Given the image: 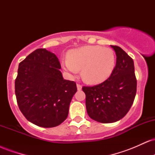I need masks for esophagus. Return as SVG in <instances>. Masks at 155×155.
Here are the masks:
<instances>
[{
	"instance_id": "obj_1",
	"label": "esophagus",
	"mask_w": 155,
	"mask_h": 155,
	"mask_svg": "<svg viewBox=\"0 0 155 155\" xmlns=\"http://www.w3.org/2000/svg\"><path fill=\"white\" fill-rule=\"evenodd\" d=\"M76 87H77L78 90H81V88H82V86H81V84H76Z\"/></svg>"
}]
</instances>
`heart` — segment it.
I'll list each match as a JSON object with an SVG mask.
<instances>
[{"label":"heart","instance_id":"b5f03b06","mask_svg":"<svg viewBox=\"0 0 155 155\" xmlns=\"http://www.w3.org/2000/svg\"><path fill=\"white\" fill-rule=\"evenodd\" d=\"M68 60L62 65L65 71L75 76L81 69V77L87 83L97 84L111 76L116 67V55L111 48L84 46L68 51Z\"/></svg>","mask_w":155,"mask_h":155}]
</instances>
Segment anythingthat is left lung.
Returning a JSON list of instances; mask_svg holds the SVG:
<instances>
[{"label":"left lung","mask_w":155,"mask_h":155,"mask_svg":"<svg viewBox=\"0 0 155 155\" xmlns=\"http://www.w3.org/2000/svg\"><path fill=\"white\" fill-rule=\"evenodd\" d=\"M116 67L107 80L93 87H83L89 117L101 123H112L127 114L136 94L133 60L122 48L112 46Z\"/></svg>","instance_id":"obj_1"}]
</instances>
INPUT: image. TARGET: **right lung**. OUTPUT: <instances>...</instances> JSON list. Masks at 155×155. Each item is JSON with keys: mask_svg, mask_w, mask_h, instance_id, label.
Listing matches in <instances>:
<instances>
[{"mask_svg": "<svg viewBox=\"0 0 155 155\" xmlns=\"http://www.w3.org/2000/svg\"><path fill=\"white\" fill-rule=\"evenodd\" d=\"M57 56L38 49L19 64L15 95L19 109L31 123L53 127L66 120L73 96L77 91L74 81L63 79Z\"/></svg>", "mask_w": 155, "mask_h": 155, "instance_id": "add662e5", "label": "right lung"}]
</instances>
